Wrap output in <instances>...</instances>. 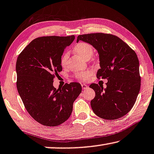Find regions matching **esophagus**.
<instances>
[{"mask_svg":"<svg viewBox=\"0 0 154 154\" xmlns=\"http://www.w3.org/2000/svg\"><path fill=\"white\" fill-rule=\"evenodd\" d=\"M82 89H87V88H88V87H87V85H85V84H82Z\"/></svg>","mask_w":154,"mask_h":154,"instance_id":"34e87169","label":"esophagus"}]
</instances>
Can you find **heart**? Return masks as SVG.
Segmentation results:
<instances>
[{"instance_id":"b5f03b06","label":"heart","mask_w":154,"mask_h":154,"mask_svg":"<svg viewBox=\"0 0 154 154\" xmlns=\"http://www.w3.org/2000/svg\"><path fill=\"white\" fill-rule=\"evenodd\" d=\"M74 51L78 55L83 59H89L93 54L94 49L90 44L85 42H80L77 43L74 47ZM68 58V54L65 53L62 56L60 59V64L62 66H65L66 65ZM90 72H78L75 74V76L77 79L82 80H87L90 76Z\"/></svg>"}]
</instances>
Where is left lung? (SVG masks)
<instances>
[{
	"label": "left lung",
	"mask_w": 154,
	"mask_h": 154,
	"mask_svg": "<svg viewBox=\"0 0 154 154\" xmlns=\"http://www.w3.org/2000/svg\"><path fill=\"white\" fill-rule=\"evenodd\" d=\"M91 45L99 54L98 79H107V87L92 83L96 96L91 101L95 114L105 120L126 115L134 105L140 89L139 60L135 51L114 35L94 33L79 35L77 42Z\"/></svg>",
	"instance_id": "left-lung-1"
}]
</instances>
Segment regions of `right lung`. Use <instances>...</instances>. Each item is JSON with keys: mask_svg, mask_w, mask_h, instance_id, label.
<instances>
[{"mask_svg": "<svg viewBox=\"0 0 154 154\" xmlns=\"http://www.w3.org/2000/svg\"><path fill=\"white\" fill-rule=\"evenodd\" d=\"M75 36H42L33 41L16 60V87L25 107L34 119L45 126L55 127L70 117L73 103L82 91L78 82L53 86L62 71L60 59Z\"/></svg>", "mask_w": 154, "mask_h": 154, "instance_id": "1", "label": "right lung"}]
</instances>
